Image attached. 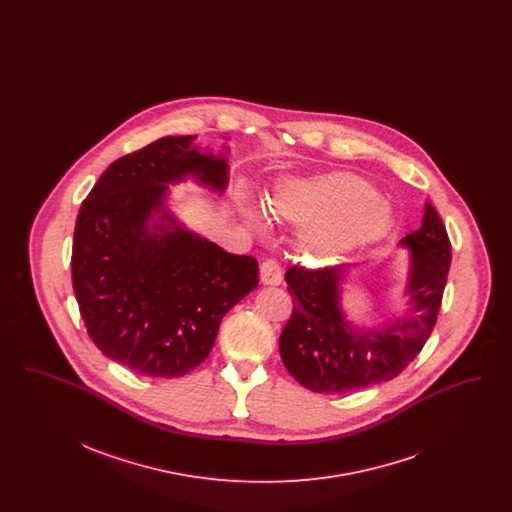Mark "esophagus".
Returning a JSON list of instances; mask_svg holds the SVG:
<instances>
[{
  "mask_svg": "<svg viewBox=\"0 0 512 512\" xmlns=\"http://www.w3.org/2000/svg\"><path fill=\"white\" fill-rule=\"evenodd\" d=\"M261 282L267 286H278L282 282V268L278 261L267 259L261 263Z\"/></svg>",
  "mask_w": 512,
  "mask_h": 512,
  "instance_id": "34e87169",
  "label": "esophagus"
}]
</instances>
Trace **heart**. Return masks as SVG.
Segmentation results:
<instances>
[{"mask_svg": "<svg viewBox=\"0 0 512 512\" xmlns=\"http://www.w3.org/2000/svg\"><path fill=\"white\" fill-rule=\"evenodd\" d=\"M270 205L282 217L317 222L305 238L317 257L378 238L390 226L388 209L376 197V188L355 174L286 182ZM247 215L255 219L251 211Z\"/></svg>", "mask_w": 512, "mask_h": 512, "instance_id": "heart-1", "label": "heart"}]
</instances>
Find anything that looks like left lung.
<instances>
[{
  "label": "left lung",
  "mask_w": 512,
  "mask_h": 512,
  "mask_svg": "<svg viewBox=\"0 0 512 512\" xmlns=\"http://www.w3.org/2000/svg\"><path fill=\"white\" fill-rule=\"evenodd\" d=\"M401 244L411 249L413 311L390 326H351L340 307L343 267L286 270L292 317L280 334V355L293 378L317 393L363 390L399 376L430 338L451 265V242L438 211L426 203L422 226Z\"/></svg>",
  "instance_id": "1"
}]
</instances>
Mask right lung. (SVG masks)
Wrapping results in <instances>:
<instances>
[{
	"instance_id": "right-lung-1",
	"label": "right lung",
	"mask_w": 512,
	"mask_h": 512,
	"mask_svg": "<svg viewBox=\"0 0 512 512\" xmlns=\"http://www.w3.org/2000/svg\"><path fill=\"white\" fill-rule=\"evenodd\" d=\"M194 136H167L101 174L74 226L73 290L99 351L138 374L178 378L211 353L220 320L259 284L251 255H234L178 226L169 182L192 174L222 192L228 167ZM160 215L161 223L148 226Z\"/></svg>"
}]
</instances>
